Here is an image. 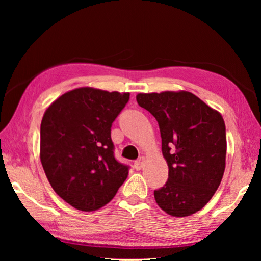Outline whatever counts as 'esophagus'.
<instances>
[{
  "label": "esophagus",
  "mask_w": 261,
  "mask_h": 261,
  "mask_svg": "<svg viewBox=\"0 0 261 261\" xmlns=\"http://www.w3.org/2000/svg\"><path fill=\"white\" fill-rule=\"evenodd\" d=\"M145 163H146L145 156H140V158H139V159L137 160V162L134 163V167H135V170H141L142 167H144Z\"/></svg>",
  "instance_id": "34e87169"
}]
</instances>
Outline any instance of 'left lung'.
<instances>
[{"mask_svg": "<svg viewBox=\"0 0 261 261\" xmlns=\"http://www.w3.org/2000/svg\"><path fill=\"white\" fill-rule=\"evenodd\" d=\"M139 106L158 121L169 179L154 191L156 204L173 217L197 213L215 194L226 167V124L216 109L192 92L138 94Z\"/></svg>", "mask_w": 261, "mask_h": 261, "instance_id": "left-lung-1", "label": "left lung"}]
</instances>
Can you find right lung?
I'll return each instance as SVG.
<instances>
[{
    "label": "right lung",
    "instance_id": "add662e5",
    "mask_svg": "<svg viewBox=\"0 0 261 261\" xmlns=\"http://www.w3.org/2000/svg\"><path fill=\"white\" fill-rule=\"evenodd\" d=\"M129 92L82 87L59 96L42 116L40 160L57 194L73 208L94 212L109 203L128 177L114 158L110 128Z\"/></svg>",
    "mask_w": 261,
    "mask_h": 261
}]
</instances>
